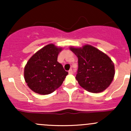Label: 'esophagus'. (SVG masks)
<instances>
[{"mask_svg":"<svg viewBox=\"0 0 131 131\" xmlns=\"http://www.w3.org/2000/svg\"><path fill=\"white\" fill-rule=\"evenodd\" d=\"M68 73H69V74L73 73V70H72V69H70L69 71H68Z\"/></svg>","mask_w":131,"mask_h":131,"instance_id":"esophagus-1","label":"esophagus"}]
</instances>
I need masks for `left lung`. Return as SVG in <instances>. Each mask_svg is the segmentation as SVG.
Listing matches in <instances>:
<instances>
[{
	"mask_svg": "<svg viewBox=\"0 0 131 131\" xmlns=\"http://www.w3.org/2000/svg\"><path fill=\"white\" fill-rule=\"evenodd\" d=\"M70 49L78 58L75 79L82 88L98 93L109 87L114 78L115 66L108 55L89 44L82 47L70 46Z\"/></svg>",
	"mask_w": 131,
	"mask_h": 131,
	"instance_id": "8db88e82",
	"label": "left lung"
}]
</instances>
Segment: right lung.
Instances as JSON below:
<instances>
[{"label":"right lung","instance_id":"1","mask_svg":"<svg viewBox=\"0 0 131 131\" xmlns=\"http://www.w3.org/2000/svg\"><path fill=\"white\" fill-rule=\"evenodd\" d=\"M62 49L50 43L29 59L24 68V78L31 91L41 95L49 94L62 85L68 73L57 61Z\"/></svg>","mask_w":131,"mask_h":131}]
</instances>
